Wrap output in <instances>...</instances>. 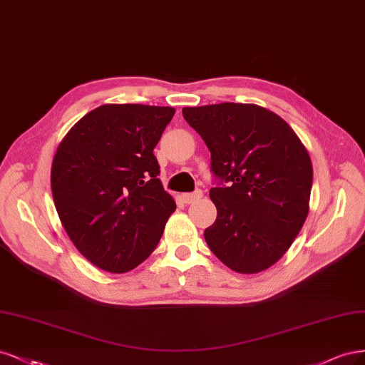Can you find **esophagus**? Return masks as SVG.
Returning a JSON list of instances; mask_svg holds the SVG:
<instances>
[{
	"mask_svg": "<svg viewBox=\"0 0 365 365\" xmlns=\"http://www.w3.org/2000/svg\"><path fill=\"white\" fill-rule=\"evenodd\" d=\"M202 197H203L202 191H195V192H190V194H183L182 200H183V203L191 205V203H195L197 200H200Z\"/></svg>",
	"mask_w": 365,
	"mask_h": 365,
	"instance_id": "obj_1",
	"label": "esophagus"
}]
</instances>
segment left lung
I'll return each mask as SVG.
<instances>
[{
	"label": "left lung",
	"mask_w": 365,
	"mask_h": 365,
	"mask_svg": "<svg viewBox=\"0 0 365 365\" xmlns=\"http://www.w3.org/2000/svg\"><path fill=\"white\" fill-rule=\"evenodd\" d=\"M203 138L212 171L229 186L209 192L217 220L205 230L209 249L230 269L255 274L287 253L309 212L312 162L297 133L257 104L183 108Z\"/></svg>",
	"instance_id": "obj_1"
}]
</instances>
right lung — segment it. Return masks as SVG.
<instances>
[{"instance_id":"1","label":"right lung","mask_w":365,"mask_h":365,"mask_svg":"<svg viewBox=\"0 0 365 365\" xmlns=\"http://www.w3.org/2000/svg\"><path fill=\"white\" fill-rule=\"evenodd\" d=\"M175 109L103 104L58 144L51 192L76 249L109 273H127L156 249L174 198L163 190L153 150Z\"/></svg>"}]
</instances>
